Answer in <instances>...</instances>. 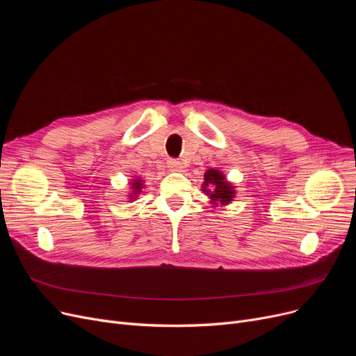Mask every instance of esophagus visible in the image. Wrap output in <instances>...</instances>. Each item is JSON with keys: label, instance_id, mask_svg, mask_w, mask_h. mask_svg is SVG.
I'll return each instance as SVG.
<instances>
[{"label": "esophagus", "instance_id": "1", "mask_svg": "<svg viewBox=\"0 0 356 356\" xmlns=\"http://www.w3.org/2000/svg\"><path fill=\"white\" fill-rule=\"evenodd\" d=\"M168 168H170L172 172H176V173H180V172H184V167L180 161L177 160H168Z\"/></svg>", "mask_w": 356, "mask_h": 356}]
</instances>
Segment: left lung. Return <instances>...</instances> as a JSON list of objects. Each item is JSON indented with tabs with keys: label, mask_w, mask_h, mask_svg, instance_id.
Wrapping results in <instances>:
<instances>
[{
	"label": "left lung",
	"mask_w": 356,
	"mask_h": 356,
	"mask_svg": "<svg viewBox=\"0 0 356 356\" xmlns=\"http://www.w3.org/2000/svg\"><path fill=\"white\" fill-rule=\"evenodd\" d=\"M202 191L211 197L212 204H227L234 199L235 188L225 180L223 176L216 168H209L204 173V181L202 186Z\"/></svg>",
	"instance_id": "obj_1"
}]
</instances>
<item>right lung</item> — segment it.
I'll use <instances>...</instances> for the list:
<instances>
[{
  "label": "right lung",
  "mask_w": 356,
  "mask_h": 356,
  "mask_svg": "<svg viewBox=\"0 0 356 356\" xmlns=\"http://www.w3.org/2000/svg\"><path fill=\"white\" fill-rule=\"evenodd\" d=\"M131 189H133V193H131L129 199H136V196L140 193V191L143 189V180L140 179H134V181L131 183Z\"/></svg>",
  "instance_id": "right-lung-1"
}]
</instances>
